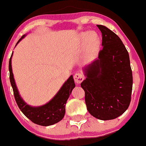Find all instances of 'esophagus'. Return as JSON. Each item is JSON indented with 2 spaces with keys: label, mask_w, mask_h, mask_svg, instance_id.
<instances>
[{
  "label": "esophagus",
  "mask_w": 146,
  "mask_h": 146,
  "mask_svg": "<svg viewBox=\"0 0 146 146\" xmlns=\"http://www.w3.org/2000/svg\"><path fill=\"white\" fill-rule=\"evenodd\" d=\"M74 82H76V84H79L84 80V75L79 72L76 73L74 76Z\"/></svg>",
  "instance_id": "obj_1"
}]
</instances>
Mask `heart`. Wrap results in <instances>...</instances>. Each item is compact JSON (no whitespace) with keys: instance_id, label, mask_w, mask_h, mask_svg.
<instances>
[{"instance_id":"1","label":"heart","mask_w":146,"mask_h":146,"mask_svg":"<svg viewBox=\"0 0 146 146\" xmlns=\"http://www.w3.org/2000/svg\"><path fill=\"white\" fill-rule=\"evenodd\" d=\"M80 38L84 40V48L86 53L90 56H94L100 46V41L97 34L94 32L83 33L81 34Z\"/></svg>"}]
</instances>
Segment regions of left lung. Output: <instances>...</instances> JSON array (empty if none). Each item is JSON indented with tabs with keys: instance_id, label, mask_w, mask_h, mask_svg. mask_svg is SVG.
I'll list each match as a JSON object with an SVG mask.
<instances>
[{
	"instance_id": "8db88e82",
	"label": "left lung",
	"mask_w": 146,
	"mask_h": 146,
	"mask_svg": "<svg viewBox=\"0 0 146 146\" xmlns=\"http://www.w3.org/2000/svg\"><path fill=\"white\" fill-rule=\"evenodd\" d=\"M102 32L103 49L96 60L84 68L86 79L81 84L88 111L100 120L122 115L131 102L133 86L129 54L113 32L97 25Z\"/></svg>"
}]
</instances>
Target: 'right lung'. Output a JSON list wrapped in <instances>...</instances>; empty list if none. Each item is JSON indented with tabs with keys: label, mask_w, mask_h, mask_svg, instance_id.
<instances>
[{
	"label": "right lung",
	"mask_w": 146,
	"mask_h": 146,
	"mask_svg": "<svg viewBox=\"0 0 146 146\" xmlns=\"http://www.w3.org/2000/svg\"><path fill=\"white\" fill-rule=\"evenodd\" d=\"M25 36V35H24L21 37L17 44ZM12 56L13 53L9 60L10 81L13 90L15 102L21 111L27 119L37 125L47 126L60 121L65 114V104L67 99L70 97L72 91L75 86L72 75H71L69 79L64 82L57 94L48 103L43 106L33 107L27 104L20 96L12 72V67H11Z\"/></svg>",
	"instance_id": "add662e5"
}]
</instances>
